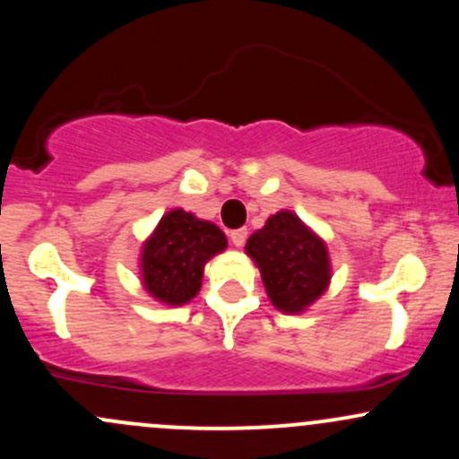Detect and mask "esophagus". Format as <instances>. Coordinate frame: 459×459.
<instances>
[{
	"label": "esophagus",
	"instance_id": "esophagus-1",
	"mask_svg": "<svg viewBox=\"0 0 459 459\" xmlns=\"http://www.w3.org/2000/svg\"><path fill=\"white\" fill-rule=\"evenodd\" d=\"M246 238H248V229L230 230V241H233V246H238V248L246 244Z\"/></svg>",
	"mask_w": 459,
	"mask_h": 459
}]
</instances>
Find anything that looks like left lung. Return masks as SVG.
<instances>
[{"instance_id": "8db88e82", "label": "left lung", "mask_w": 459, "mask_h": 459, "mask_svg": "<svg viewBox=\"0 0 459 459\" xmlns=\"http://www.w3.org/2000/svg\"><path fill=\"white\" fill-rule=\"evenodd\" d=\"M246 255L259 268L272 305L283 314H303L331 283L325 239L287 209L250 235Z\"/></svg>"}]
</instances>
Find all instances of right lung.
<instances>
[{
  "mask_svg": "<svg viewBox=\"0 0 459 459\" xmlns=\"http://www.w3.org/2000/svg\"><path fill=\"white\" fill-rule=\"evenodd\" d=\"M229 241L213 221L172 209L141 246V285L159 303L180 307L195 299L206 261L224 253Z\"/></svg>",
  "mask_w": 459,
  "mask_h": 459,
  "instance_id": "obj_1",
  "label": "right lung"
}]
</instances>
